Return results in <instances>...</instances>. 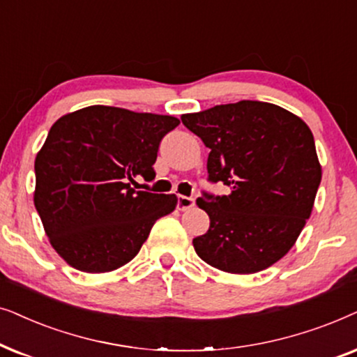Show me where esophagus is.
<instances>
[{
    "instance_id": "esophagus-1",
    "label": "esophagus",
    "mask_w": 357,
    "mask_h": 357,
    "mask_svg": "<svg viewBox=\"0 0 357 357\" xmlns=\"http://www.w3.org/2000/svg\"><path fill=\"white\" fill-rule=\"evenodd\" d=\"M194 197H188V196H178V208L179 211H189V208L194 207Z\"/></svg>"
}]
</instances>
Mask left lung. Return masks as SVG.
Segmentation results:
<instances>
[{"instance_id":"obj_1","label":"left lung","mask_w":357,"mask_h":357,"mask_svg":"<svg viewBox=\"0 0 357 357\" xmlns=\"http://www.w3.org/2000/svg\"><path fill=\"white\" fill-rule=\"evenodd\" d=\"M184 126L211 149V183L228 196L202 192L207 234L192 240L199 258L231 274H253L296 243L321 181L315 140L301 117L271 102L240 101L184 114Z\"/></svg>"}]
</instances>
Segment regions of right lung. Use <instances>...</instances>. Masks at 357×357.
Returning a JSON list of instances; mask_svg holds the SVG:
<instances>
[{
	"mask_svg": "<svg viewBox=\"0 0 357 357\" xmlns=\"http://www.w3.org/2000/svg\"><path fill=\"white\" fill-rule=\"evenodd\" d=\"M173 116L89 106L60 117L36 156L34 204L56 253L75 269L107 273L127 264L174 194L132 188L135 176L153 181Z\"/></svg>",
	"mask_w": 357,
	"mask_h": 357,
	"instance_id": "1",
	"label": "right lung"
}]
</instances>
